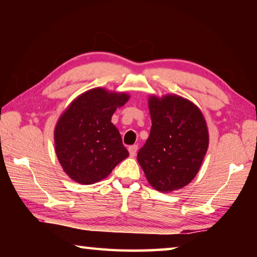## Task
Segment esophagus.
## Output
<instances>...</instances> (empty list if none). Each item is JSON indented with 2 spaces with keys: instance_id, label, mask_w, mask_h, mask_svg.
Listing matches in <instances>:
<instances>
[{
  "instance_id": "34e87169",
  "label": "esophagus",
  "mask_w": 257,
  "mask_h": 257,
  "mask_svg": "<svg viewBox=\"0 0 257 257\" xmlns=\"http://www.w3.org/2000/svg\"><path fill=\"white\" fill-rule=\"evenodd\" d=\"M128 151H129L130 156H132V158H134V156L136 155L137 151H138V145H132V146H129V147H128Z\"/></svg>"
}]
</instances>
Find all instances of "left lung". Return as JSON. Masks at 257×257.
<instances>
[{"label":"left lung","mask_w":257,"mask_h":257,"mask_svg":"<svg viewBox=\"0 0 257 257\" xmlns=\"http://www.w3.org/2000/svg\"><path fill=\"white\" fill-rule=\"evenodd\" d=\"M150 137L137 154L147 181L161 193L184 188L199 171L208 130L198 106L176 94L151 95Z\"/></svg>","instance_id":"obj_1"}]
</instances>
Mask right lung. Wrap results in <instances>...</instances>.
I'll return each instance as SVG.
<instances>
[{
  "mask_svg": "<svg viewBox=\"0 0 257 257\" xmlns=\"http://www.w3.org/2000/svg\"><path fill=\"white\" fill-rule=\"evenodd\" d=\"M129 98L127 93L97 87L77 96L61 114L54 129L55 153L70 179L95 184L128 158L111 118Z\"/></svg>",
  "mask_w": 257,
  "mask_h": 257,
  "instance_id": "right-lung-1",
  "label": "right lung"
}]
</instances>
